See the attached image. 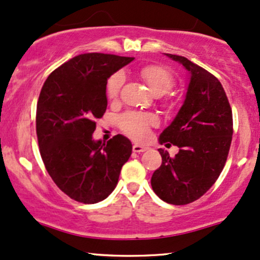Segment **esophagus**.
<instances>
[{"label": "esophagus", "instance_id": "34e87169", "mask_svg": "<svg viewBox=\"0 0 260 260\" xmlns=\"http://www.w3.org/2000/svg\"><path fill=\"white\" fill-rule=\"evenodd\" d=\"M148 150V148L144 145H139V144H134L133 145V151L134 152H138V154H140V152H144Z\"/></svg>", "mask_w": 260, "mask_h": 260}]
</instances>
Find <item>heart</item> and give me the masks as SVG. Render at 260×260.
<instances>
[{
  "label": "heart",
  "instance_id": "b5f03b06",
  "mask_svg": "<svg viewBox=\"0 0 260 260\" xmlns=\"http://www.w3.org/2000/svg\"><path fill=\"white\" fill-rule=\"evenodd\" d=\"M140 75L148 83L150 90L155 95H164L173 88L174 77L168 69L158 65H148L140 70ZM123 73H116L109 79L106 84V94L110 99H115L120 93L123 84ZM157 120L154 115L139 114V112H128L121 117V128L131 138L142 140L148 136L149 127L155 124Z\"/></svg>",
  "mask_w": 260,
  "mask_h": 260
}]
</instances>
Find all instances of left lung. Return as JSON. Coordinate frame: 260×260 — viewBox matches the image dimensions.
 Listing matches in <instances>:
<instances>
[{
    "label": "left lung",
    "instance_id": "8db88e82",
    "mask_svg": "<svg viewBox=\"0 0 260 260\" xmlns=\"http://www.w3.org/2000/svg\"><path fill=\"white\" fill-rule=\"evenodd\" d=\"M189 73L185 99L158 142L179 148L171 157L158 149L162 164L151 177V186L162 201L187 205L207 192L223 171L233 138V112L217 77L185 57L167 54Z\"/></svg>",
    "mask_w": 260,
    "mask_h": 260
}]
</instances>
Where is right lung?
<instances>
[{"label": "right lung", "mask_w": 260, "mask_h": 260, "mask_svg": "<svg viewBox=\"0 0 260 260\" xmlns=\"http://www.w3.org/2000/svg\"><path fill=\"white\" fill-rule=\"evenodd\" d=\"M133 59L80 54L55 69L41 89L36 109L41 157L53 181L75 201L108 198L132 154V143L121 134L106 144L92 134L108 106V79Z\"/></svg>", "instance_id": "1"}]
</instances>
